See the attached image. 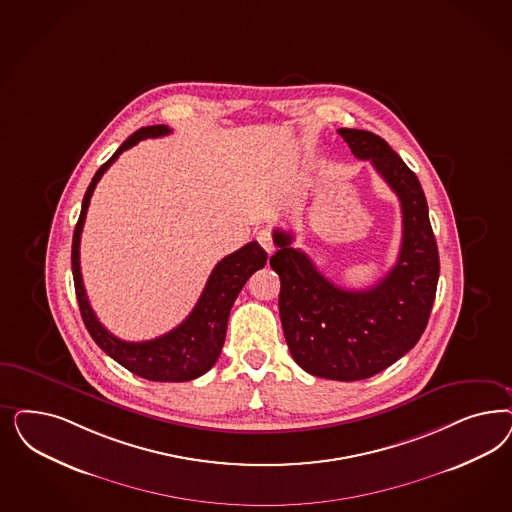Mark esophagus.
<instances>
[{"instance_id": "esophagus-1", "label": "esophagus", "mask_w": 512, "mask_h": 512, "mask_svg": "<svg viewBox=\"0 0 512 512\" xmlns=\"http://www.w3.org/2000/svg\"><path fill=\"white\" fill-rule=\"evenodd\" d=\"M256 239H258V243L264 247L267 254H273V252H275V243H273V233H271V230L264 228V230L258 231Z\"/></svg>"}]
</instances>
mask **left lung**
<instances>
[{"label": "left lung", "mask_w": 512, "mask_h": 512, "mask_svg": "<svg viewBox=\"0 0 512 512\" xmlns=\"http://www.w3.org/2000/svg\"><path fill=\"white\" fill-rule=\"evenodd\" d=\"M358 160H369L401 203L403 239L397 262L367 290L328 281L292 247L290 231H273L279 250L269 264L281 277L279 313L286 345L314 377L362 380L397 362L428 326L439 281V250L420 181L375 133L337 130Z\"/></svg>", "instance_id": "left-lung-1"}]
</instances>
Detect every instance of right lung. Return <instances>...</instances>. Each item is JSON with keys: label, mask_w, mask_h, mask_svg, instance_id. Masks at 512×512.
<instances>
[{"label": "right lung", "mask_w": 512, "mask_h": 512, "mask_svg": "<svg viewBox=\"0 0 512 512\" xmlns=\"http://www.w3.org/2000/svg\"><path fill=\"white\" fill-rule=\"evenodd\" d=\"M167 133H171V130L164 124L137 130L96 171L94 179L84 194L81 216L73 231L71 269H73L75 294L79 301L84 326L96 341V345L107 356H111L115 362L132 371L137 377L156 380V382H184V380L198 379L218 360L226 339V328H228L233 301L239 296L241 288L247 284L250 275L262 269L267 262L264 248L260 247L256 241H250L245 247L235 250L224 260H220L215 265L196 307L192 309V313L188 314V318L175 330L165 333L162 337H156L152 341H141V343L122 341L101 326L84 290L81 256H79L86 211L90 205V198L94 194V188L103 177V173L124 150L132 149L133 145H137L141 139L162 137Z\"/></svg>", "instance_id": "right-lung-1"}]
</instances>
